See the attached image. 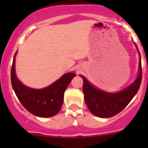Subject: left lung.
<instances>
[{
  "label": "left lung",
  "mask_w": 148,
  "mask_h": 148,
  "mask_svg": "<svg viewBox=\"0 0 148 148\" xmlns=\"http://www.w3.org/2000/svg\"><path fill=\"white\" fill-rule=\"evenodd\" d=\"M83 92L87 108L93 115L101 118L116 116L130 102L140 87L142 78L141 58L139 61V74L136 80L128 87L117 93H108L96 89L82 75Z\"/></svg>",
  "instance_id": "obj_1"
}]
</instances>
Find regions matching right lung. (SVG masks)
<instances>
[{
	"label": "right lung",
	"mask_w": 148,
	"mask_h": 148,
	"mask_svg": "<svg viewBox=\"0 0 148 148\" xmlns=\"http://www.w3.org/2000/svg\"><path fill=\"white\" fill-rule=\"evenodd\" d=\"M75 76V73H67L49 87L36 90L26 87L18 80L15 75V57L11 68L12 86L18 100L27 110L38 117H51L59 112L64 91Z\"/></svg>",
	"instance_id": "obj_1"
}]
</instances>
